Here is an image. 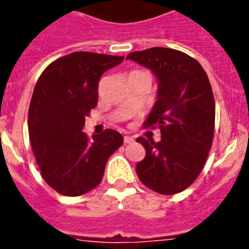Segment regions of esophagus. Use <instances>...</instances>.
<instances>
[{"mask_svg": "<svg viewBox=\"0 0 249 249\" xmlns=\"http://www.w3.org/2000/svg\"><path fill=\"white\" fill-rule=\"evenodd\" d=\"M133 141H134V138H133V137H129V136H125L124 137V142H125V143H132Z\"/></svg>", "mask_w": 249, "mask_h": 249, "instance_id": "34e87169", "label": "esophagus"}]
</instances>
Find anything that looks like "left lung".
Segmentation results:
<instances>
[{
  "mask_svg": "<svg viewBox=\"0 0 249 249\" xmlns=\"http://www.w3.org/2000/svg\"><path fill=\"white\" fill-rule=\"evenodd\" d=\"M126 59L148 68L159 84L143 125L159 126L161 140L137 138L146 150L137 174L156 193H181L200 174L212 147L216 108L208 76L197 60L174 49L151 48Z\"/></svg>",
  "mask_w": 249,
  "mask_h": 249,
  "instance_id": "8db88e82",
  "label": "left lung"
}]
</instances>
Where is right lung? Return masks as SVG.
Instances as JSON below:
<instances>
[{
  "mask_svg": "<svg viewBox=\"0 0 249 249\" xmlns=\"http://www.w3.org/2000/svg\"><path fill=\"white\" fill-rule=\"evenodd\" d=\"M124 56L75 52L45 68L33 90L28 132L41 176L66 196H80L101 183L106 163L124 138L112 129L83 132L85 116L98 103V84Z\"/></svg>",
  "mask_w": 249,
  "mask_h": 249,
  "instance_id": "obj_1",
  "label": "right lung"
}]
</instances>
